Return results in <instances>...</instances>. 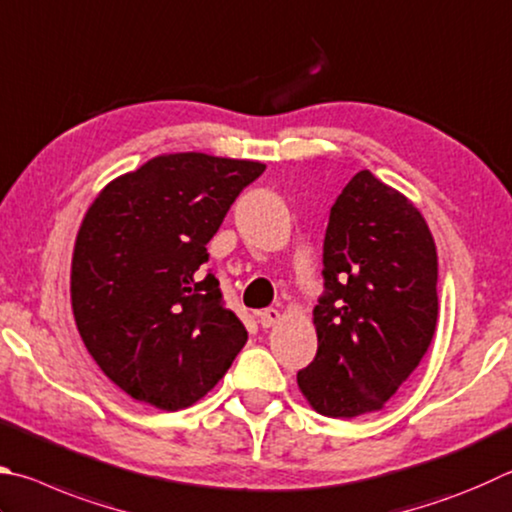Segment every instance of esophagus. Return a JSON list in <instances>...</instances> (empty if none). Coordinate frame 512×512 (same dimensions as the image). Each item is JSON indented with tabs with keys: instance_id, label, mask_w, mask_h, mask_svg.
Instances as JSON below:
<instances>
[{
	"instance_id": "1",
	"label": "esophagus",
	"mask_w": 512,
	"mask_h": 512,
	"mask_svg": "<svg viewBox=\"0 0 512 512\" xmlns=\"http://www.w3.org/2000/svg\"><path fill=\"white\" fill-rule=\"evenodd\" d=\"M277 322H280V311H277V309H264V311H259V324H262L264 329L273 327V324H277Z\"/></svg>"
}]
</instances>
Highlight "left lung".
Returning a JSON list of instances; mask_svg holds the SVG:
<instances>
[{"label":"left lung","instance_id":"obj_1","mask_svg":"<svg viewBox=\"0 0 512 512\" xmlns=\"http://www.w3.org/2000/svg\"><path fill=\"white\" fill-rule=\"evenodd\" d=\"M318 353L297 371L306 401L331 418L376 412L430 347L439 315L432 232L401 192L358 172L331 206Z\"/></svg>","mask_w":512,"mask_h":512}]
</instances>
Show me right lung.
<instances>
[{"instance_id": "obj_1", "label": "right lung", "mask_w": 512, "mask_h": 512, "mask_svg": "<svg viewBox=\"0 0 512 512\" xmlns=\"http://www.w3.org/2000/svg\"><path fill=\"white\" fill-rule=\"evenodd\" d=\"M266 165L185 152L147 161L91 203L71 264V304L87 351L136 401L176 412L215 387L248 331L206 244Z\"/></svg>"}]
</instances>
